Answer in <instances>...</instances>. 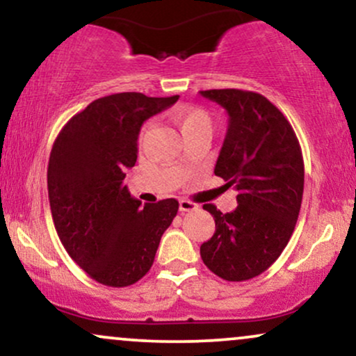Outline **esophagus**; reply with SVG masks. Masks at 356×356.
Returning <instances> with one entry per match:
<instances>
[{
    "instance_id": "obj_1",
    "label": "esophagus",
    "mask_w": 356,
    "mask_h": 356,
    "mask_svg": "<svg viewBox=\"0 0 356 356\" xmlns=\"http://www.w3.org/2000/svg\"><path fill=\"white\" fill-rule=\"evenodd\" d=\"M197 204L189 201V199H181L179 201V209H181L182 212H189V211H197Z\"/></svg>"
}]
</instances>
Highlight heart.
<instances>
[{
  "instance_id": "b5f03b06",
  "label": "heart",
  "mask_w": 356,
  "mask_h": 356,
  "mask_svg": "<svg viewBox=\"0 0 356 356\" xmlns=\"http://www.w3.org/2000/svg\"><path fill=\"white\" fill-rule=\"evenodd\" d=\"M174 120L175 124L179 125L181 129L182 136H189L191 132H195V130L201 129H211L212 122L209 113L204 112L202 108H194V107H187V108H179L177 112L174 113ZM145 130H142V136H144ZM184 159H179V164H182Z\"/></svg>"
}]
</instances>
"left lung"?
Returning a JSON list of instances; mask_svg holds the SVG:
<instances>
[{
  "label": "left lung",
  "mask_w": 356,
  "mask_h": 356,
  "mask_svg": "<svg viewBox=\"0 0 356 356\" xmlns=\"http://www.w3.org/2000/svg\"><path fill=\"white\" fill-rule=\"evenodd\" d=\"M227 112L229 124L214 174L238 191V207L216 220L201 257L226 281L259 276L280 257L295 231L305 187V164L295 130L261 93L238 88L204 90Z\"/></svg>",
  "instance_id": "left-lung-1"
}]
</instances>
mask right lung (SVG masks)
I'll list each match as a JSON object with an SVG mask.
<instances>
[{"label": "right lung", "instance_id": "add662e5", "mask_svg": "<svg viewBox=\"0 0 356 356\" xmlns=\"http://www.w3.org/2000/svg\"><path fill=\"white\" fill-rule=\"evenodd\" d=\"M177 100L137 92L102 97L53 144L47 175L55 229L72 259L102 284L124 288L144 277L177 214L175 199L142 207L124 182L137 162L142 124Z\"/></svg>", "mask_w": 356, "mask_h": 356}]
</instances>
